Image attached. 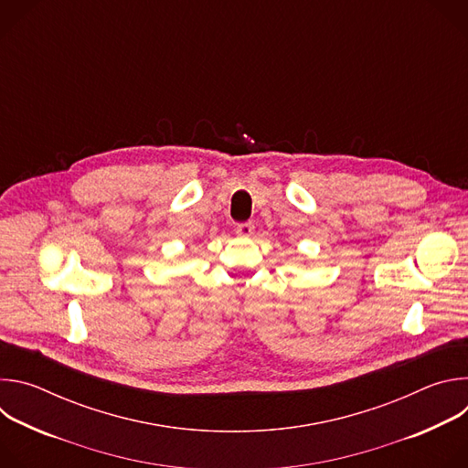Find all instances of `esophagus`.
I'll return each instance as SVG.
<instances>
[{"instance_id": "obj_1", "label": "esophagus", "mask_w": 468, "mask_h": 468, "mask_svg": "<svg viewBox=\"0 0 468 468\" xmlns=\"http://www.w3.org/2000/svg\"><path fill=\"white\" fill-rule=\"evenodd\" d=\"M235 231H237V235H240V237H251V235H253V224H251V222L237 224V226H235Z\"/></svg>"}]
</instances>
